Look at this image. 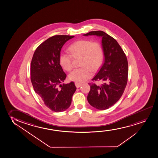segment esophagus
Returning a JSON list of instances; mask_svg holds the SVG:
<instances>
[{"mask_svg": "<svg viewBox=\"0 0 158 158\" xmlns=\"http://www.w3.org/2000/svg\"><path fill=\"white\" fill-rule=\"evenodd\" d=\"M75 85H76L77 88H79L80 86H81V84H80L79 83H78V82H76L75 83Z\"/></svg>", "mask_w": 158, "mask_h": 158, "instance_id": "esophagus-1", "label": "esophagus"}]
</instances>
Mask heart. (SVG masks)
Listing matches in <instances>:
<instances>
[{
	"label": "heart",
	"instance_id": "1",
	"mask_svg": "<svg viewBox=\"0 0 158 158\" xmlns=\"http://www.w3.org/2000/svg\"><path fill=\"white\" fill-rule=\"evenodd\" d=\"M69 50L71 55L62 52L59 57L60 65L66 71H70L73 68V57H81V67L73 70L69 75L72 81L78 83L85 82L92 77V72H96L102 64L104 53L98 42L90 40H79L71 44Z\"/></svg>",
	"mask_w": 158,
	"mask_h": 158
}]
</instances>
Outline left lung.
<instances>
[{
	"label": "left lung",
	"mask_w": 158,
	"mask_h": 158,
	"mask_svg": "<svg viewBox=\"0 0 158 158\" xmlns=\"http://www.w3.org/2000/svg\"><path fill=\"white\" fill-rule=\"evenodd\" d=\"M84 35L102 37L105 62L92 80L103 84H88L90 89L87 100L96 109H107L117 102L125 90L128 77L127 58L116 40L104 31H92Z\"/></svg>",
	"instance_id": "1"
}]
</instances>
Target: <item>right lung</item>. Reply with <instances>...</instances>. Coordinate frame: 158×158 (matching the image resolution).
Wrapping results in <instances>:
<instances>
[{
  "instance_id": "right-lung-1",
  "label": "right lung",
  "mask_w": 158,
  "mask_h": 158,
  "mask_svg": "<svg viewBox=\"0 0 158 158\" xmlns=\"http://www.w3.org/2000/svg\"><path fill=\"white\" fill-rule=\"evenodd\" d=\"M74 36L55 35L35 50L31 62V79L33 88L46 107L55 112L65 110L71 104L76 90L73 82H63L66 77L59 62L62 47Z\"/></svg>"
}]
</instances>
